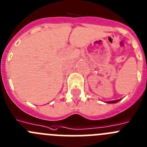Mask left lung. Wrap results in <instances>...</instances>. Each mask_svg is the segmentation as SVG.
Segmentation results:
<instances>
[{"instance_id": "left-lung-1", "label": "left lung", "mask_w": 147, "mask_h": 147, "mask_svg": "<svg viewBox=\"0 0 147 147\" xmlns=\"http://www.w3.org/2000/svg\"><path fill=\"white\" fill-rule=\"evenodd\" d=\"M119 101V100H111V101H108V103H117V102Z\"/></svg>"}]
</instances>
